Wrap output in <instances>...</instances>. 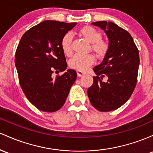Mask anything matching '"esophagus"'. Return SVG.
I'll return each instance as SVG.
<instances>
[{
    "label": "esophagus",
    "mask_w": 153,
    "mask_h": 153,
    "mask_svg": "<svg viewBox=\"0 0 153 153\" xmlns=\"http://www.w3.org/2000/svg\"><path fill=\"white\" fill-rule=\"evenodd\" d=\"M76 73H77V76H78L79 77H81V76H84V75L85 74V72H83V71H79V70H77Z\"/></svg>",
    "instance_id": "1"
}]
</instances>
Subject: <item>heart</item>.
Masks as SVG:
<instances>
[{
  "mask_svg": "<svg viewBox=\"0 0 153 153\" xmlns=\"http://www.w3.org/2000/svg\"><path fill=\"white\" fill-rule=\"evenodd\" d=\"M79 33L83 36L88 42L92 43L91 48L98 57H102L107 52L108 45L101 39L102 35L98 30L90 26H86L79 31ZM72 35L71 33H66L61 39V45L62 51L66 56L71 55ZM95 61V57L92 54L80 55L76 54L69 60V66L74 69L85 71Z\"/></svg>",
  "mask_w": 153,
  "mask_h": 153,
  "instance_id": "b5f03b06",
  "label": "heart"
}]
</instances>
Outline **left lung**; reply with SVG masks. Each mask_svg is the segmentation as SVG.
<instances>
[{
    "instance_id": "8db88e82",
    "label": "left lung",
    "mask_w": 153,
    "mask_h": 153,
    "mask_svg": "<svg viewBox=\"0 0 153 153\" xmlns=\"http://www.w3.org/2000/svg\"><path fill=\"white\" fill-rule=\"evenodd\" d=\"M105 32L108 38V48L102 61L93 68L97 76L87 90L94 108L102 112L114 111L131 97L137 85L140 56L129 33L113 22H92ZM106 76L108 81L102 78Z\"/></svg>"
}]
</instances>
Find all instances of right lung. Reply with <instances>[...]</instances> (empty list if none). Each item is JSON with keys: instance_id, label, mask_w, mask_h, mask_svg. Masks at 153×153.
<instances>
[{"instance_id": "obj_1", "label": "right lung", "mask_w": 153, "mask_h": 153, "mask_svg": "<svg viewBox=\"0 0 153 153\" xmlns=\"http://www.w3.org/2000/svg\"><path fill=\"white\" fill-rule=\"evenodd\" d=\"M77 23L46 20L24 34L15 54V66L24 93L37 108L55 112L66 102L76 72L68 69L62 37ZM54 70L64 71L54 79Z\"/></svg>"}]
</instances>
